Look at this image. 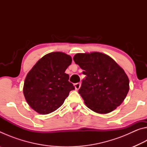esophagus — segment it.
Returning <instances> with one entry per match:
<instances>
[{
  "instance_id": "34e87169",
  "label": "esophagus",
  "mask_w": 147,
  "mask_h": 147,
  "mask_svg": "<svg viewBox=\"0 0 147 147\" xmlns=\"http://www.w3.org/2000/svg\"><path fill=\"white\" fill-rule=\"evenodd\" d=\"M80 86H81L80 83H76V84H74V87H75L76 90H78V89H80Z\"/></svg>"
}]
</instances>
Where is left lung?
I'll return each mask as SVG.
<instances>
[{
	"instance_id": "left-lung-1",
	"label": "left lung",
	"mask_w": 147,
	"mask_h": 147,
	"mask_svg": "<svg viewBox=\"0 0 147 147\" xmlns=\"http://www.w3.org/2000/svg\"><path fill=\"white\" fill-rule=\"evenodd\" d=\"M73 59L86 75L78 93L88 108L105 114L121 105L128 93L129 79L112 58L94 52L78 53Z\"/></svg>"
}]
</instances>
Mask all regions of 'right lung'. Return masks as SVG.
<instances>
[{"label": "right lung", "instance_id": "1", "mask_svg": "<svg viewBox=\"0 0 147 147\" xmlns=\"http://www.w3.org/2000/svg\"><path fill=\"white\" fill-rule=\"evenodd\" d=\"M72 63L71 57L61 52L46 54L27 74L23 93L28 105L42 115L59 108L74 89L65 71Z\"/></svg>", "mask_w": 147, "mask_h": 147}]
</instances>
